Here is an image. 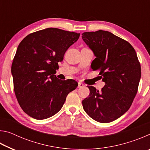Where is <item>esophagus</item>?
Returning <instances> with one entry per match:
<instances>
[{
  "mask_svg": "<svg viewBox=\"0 0 150 150\" xmlns=\"http://www.w3.org/2000/svg\"><path fill=\"white\" fill-rule=\"evenodd\" d=\"M84 84H83V83H81V82H79V83H78V87L79 88H81V87H84Z\"/></svg>",
  "mask_w": 150,
  "mask_h": 150,
  "instance_id": "esophagus-1",
  "label": "esophagus"
}]
</instances>
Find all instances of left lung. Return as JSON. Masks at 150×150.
I'll use <instances>...</instances> for the list:
<instances>
[{
	"label": "left lung",
	"mask_w": 150,
	"mask_h": 150,
	"mask_svg": "<svg viewBox=\"0 0 150 150\" xmlns=\"http://www.w3.org/2000/svg\"><path fill=\"white\" fill-rule=\"evenodd\" d=\"M82 39L96 57L93 71L98 70L105 85L101 91L93 86L82 101L85 112L93 120L108 123L128 110L138 91L141 67L130 43L105 30L84 32Z\"/></svg>",
	"instance_id": "left-lung-1"
}]
</instances>
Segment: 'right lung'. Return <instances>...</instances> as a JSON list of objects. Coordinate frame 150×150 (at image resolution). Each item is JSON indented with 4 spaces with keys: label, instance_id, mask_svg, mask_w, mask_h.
Here are the masks:
<instances>
[{
    "label": "right lung",
    "instance_id": "obj_1",
    "mask_svg": "<svg viewBox=\"0 0 150 150\" xmlns=\"http://www.w3.org/2000/svg\"><path fill=\"white\" fill-rule=\"evenodd\" d=\"M80 34L50 28L32 33L18 46L12 64L14 89L25 113L37 120L55 115L78 83L55 75L66 51Z\"/></svg>",
    "mask_w": 150,
    "mask_h": 150
}]
</instances>
